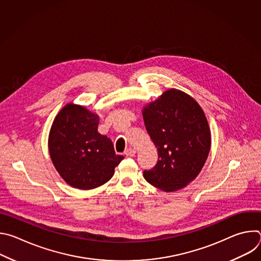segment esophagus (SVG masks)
<instances>
[{
    "mask_svg": "<svg viewBox=\"0 0 261 261\" xmlns=\"http://www.w3.org/2000/svg\"><path fill=\"white\" fill-rule=\"evenodd\" d=\"M135 154H136V152H135L134 148H132V147H129V148H127V150L125 151V155L127 157H134Z\"/></svg>",
    "mask_w": 261,
    "mask_h": 261,
    "instance_id": "34e87169",
    "label": "esophagus"
}]
</instances>
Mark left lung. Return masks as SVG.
I'll return each mask as SVG.
<instances>
[{
  "label": "left lung",
  "instance_id": "1",
  "mask_svg": "<svg viewBox=\"0 0 261 261\" xmlns=\"http://www.w3.org/2000/svg\"><path fill=\"white\" fill-rule=\"evenodd\" d=\"M142 114L158 151V161L143 171L144 178L165 192L184 188L198 175L210 152L211 132L202 109L189 95L171 89Z\"/></svg>",
  "mask_w": 261,
  "mask_h": 261
}]
</instances>
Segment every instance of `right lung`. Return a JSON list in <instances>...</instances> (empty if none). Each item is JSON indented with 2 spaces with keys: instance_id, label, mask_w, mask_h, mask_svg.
I'll return each instance as SVG.
<instances>
[{
  "instance_id": "right-lung-1",
  "label": "right lung",
  "mask_w": 261,
  "mask_h": 261,
  "mask_svg": "<svg viewBox=\"0 0 261 261\" xmlns=\"http://www.w3.org/2000/svg\"><path fill=\"white\" fill-rule=\"evenodd\" d=\"M99 117L68 104L56 117L49 133V154L60 175L74 188L89 190L108 181L124 159L107 136L98 132Z\"/></svg>"
}]
</instances>
